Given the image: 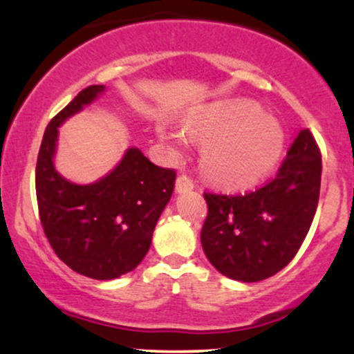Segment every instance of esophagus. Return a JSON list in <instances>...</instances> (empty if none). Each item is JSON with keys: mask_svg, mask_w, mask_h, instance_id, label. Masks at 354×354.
<instances>
[{"mask_svg": "<svg viewBox=\"0 0 354 354\" xmlns=\"http://www.w3.org/2000/svg\"><path fill=\"white\" fill-rule=\"evenodd\" d=\"M194 188V183L191 178L188 176V174H180L176 180V191H180V193H183V191H189Z\"/></svg>", "mask_w": 354, "mask_h": 354, "instance_id": "1", "label": "esophagus"}]
</instances>
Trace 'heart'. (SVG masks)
Wrapping results in <instances>:
<instances>
[{"label":"heart","mask_w":354,"mask_h":354,"mask_svg":"<svg viewBox=\"0 0 354 354\" xmlns=\"http://www.w3.org/2000/svg\"><path fill=\"white\" fill-rule=\"evenodd\" d=\"M185 129L205 143L201 165L218 185L243 189L261 181L283 153L284 133L253 103H219L186 118ZM161 135H169L165 126Z\"/></svg>","instance_id":"b5f03b06"}]
</instances>
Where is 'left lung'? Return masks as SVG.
Returning <instances> with one entry per match:
<instances>
[{"label": "left lung", "mask_w": 354, "mask_h": 354, "mask_svg": "<svg viewBox=\"0 0 354 354\" xmlns=\"http://www.w3.org/2000/svg\"><path fill=\"white\" fill-rule=\"evenodd\" d=\"M321 151L301 129L273 180L245 194L205 193L201 245L221 274L254 283L281 271L301 248L315 218Z\"/></svg>", "instance_id": "obj_1"}]
</instances>
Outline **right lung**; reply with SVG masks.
<instances>
[{
    "instance_id": "obj_1",
    "label": "right lung",
    "mask_w": 354,
    "mask_h": 354,
    "mask_svg": "<svg viewBox=\"0 0 354 354\" xmlns=\"http://www.w3.org/2000/svg\"><path fill=\"white\" fill-rule=\"evenodd\" d=\"M103 91V84L84 88L53 118L35 174L44 236L64 265L93 279L118 278L140 265L176 180L174 169L153 165L138 148H129L121 163L93 185H75L56 173L58 126Z\"/></svg>"
}]
</instances>
